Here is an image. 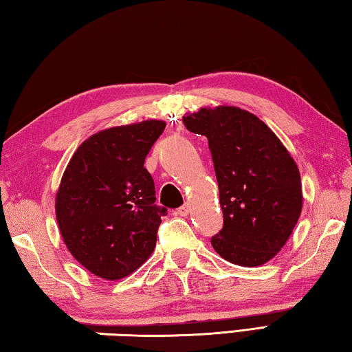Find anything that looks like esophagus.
Here are the masks:
<instances>
[{"mask_svg": "<svg viewBox=\"0 0 352 352\" xmlns=\"http://www.w3.org/2000/svg\"><path fill=\"white\" fill-rule=\"evenodd\" d=\"M175 214H177V216H182V217L188 216V214H189V205H183V206H180V208H178V210L175 211Z\"/></svg>", "mask_w": 352, "mask_h": 352, "instance_id": "obj_1", "label": "esophagus"}]
</instances>
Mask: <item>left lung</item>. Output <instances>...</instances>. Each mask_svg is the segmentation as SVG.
Masks as SVG:
<instances>
[{
    "label": "left lung",
    "instance_id": "1",
    "mask_svg": "<svg viewBox=\"0 0 352 352\" xmlns=\"http://www.w3.org/2000/svg\"><path fill=\"white\" fill-rule=\"evenodd\" d=\"M183 122L206 136L212 155L223 211L212 248L231 264H265L289 241L302 210L295 160L265 122L239 107H201Z\"/></svg>",
    "mask_w": 352,
    "mask_h": 352
}]
</instances>
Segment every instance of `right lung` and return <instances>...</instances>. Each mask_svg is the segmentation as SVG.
Masks as SVG:
<instances>
[{"mask_svg": "<svg viewBox=\"0 0 352 352\" xmlns=\"http://www.w3.org/2000/svg\"><path fill=\"white\" fill-rule=\"evenodd\" d=\"M164 121L147 119L110 127L77 147L56 194L65 245L88 272L116 281L152 254L166 210L155 205V184L144 168Z\"/></svg>", "mask_w": 352, "mask_h": 352, "instance_id": "obj_1", "label": "right lung"}]
</instances>
